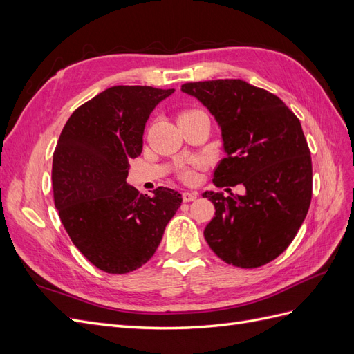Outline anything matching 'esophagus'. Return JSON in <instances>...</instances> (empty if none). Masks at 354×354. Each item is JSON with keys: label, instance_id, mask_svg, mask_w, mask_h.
<instances>
[{"label": "esophagus", "instance_id": "34e87169", "mask_svg": "<svg viewBox=\"0 0 354 354\" xmlns=\"http://www.w3.org/2000/svg\"><path fill=\"white\" fill-rule=\"evenodd\" d=\"M198 198L196 192H183V202H192Z\"/></svg>", "mask_w": 354, "mask_h": 354}]
</instances>
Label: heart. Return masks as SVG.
<instances>
[{
	"label": "heart",
	"instance_id": "1",
	"mask_svg": "<svg viewBox=\"0 0 354 354\" xmlns=\"http://www.w3.org/2000/svg\"><path fill=\"white\" fill-rule=\"evenodd\" d=\"M199 162H194V165L190 167H183L180 169V178L186 181V183H192V181L195 180V167H198Z\"/></svg>",
	"mask_w": 354,
	"mask_h": 354
}]
</instances>
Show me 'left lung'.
<instances>
[{"label": "left lung", "instance_id": "8db88e82", "mask_svg": "<svg viewBox=\"0 0 354 354\" xmlns=\"http://www.w3.org/2000/svg\"><path fill=\"white\" fill-rule=\"evenodd\" d=\"M221 128L226 158L217 187L243 185V196L205 192L216 207L203 230L227 264L255 269L279 257L295 238L312 201V156L299 120L277 95L242 80L187 82Z\"/></svg>", "mask_w": 354, "mask_h": 354}]
</instances>
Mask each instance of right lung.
Returning <instances> with one entry per match:
<instances>
[{
    "instance_id": "right-lung-1",
    "label": "right lung",
    "mask_w": 354,
    "mask_h": 354,
    "mask_svg": "<svg viewBox=\"0 0 354 354\" xmlns=\"http://www.w3.org/2000/svg\"><path fill=\"white\" fill-rule=\"evenodd\" d=\"M174 93L116 85L81 104L63 127L53 153V194L62 224L97 269L130 273L152 259L181 195L158 187L153 196L127 183L128 160L143 149L155 106Z\"/></svg>"
}]
</instances>
